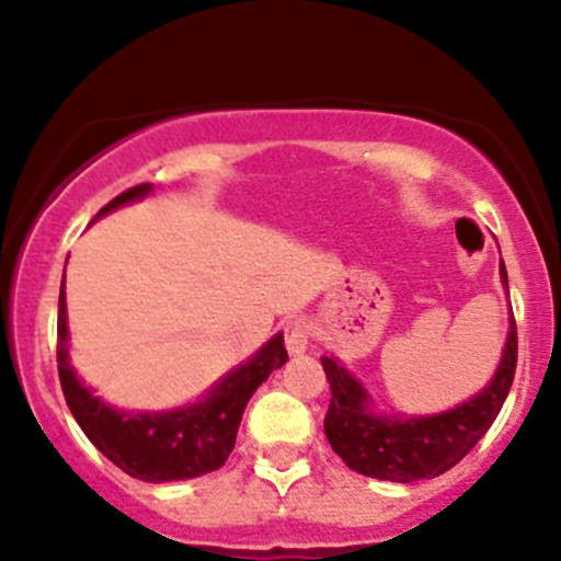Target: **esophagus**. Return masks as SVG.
<instances>
[{
    "instance_id": "esophagus-1",
    "label": "esophagus",
    "mask_w": 561,
    "mask_h": 561,
    "mask_svg": "<svg viewBox=\"0 0 561 561\" xmlns=\"http://www.w3.org/2000/svg\"><path fill=\"white\" fill-rule=\"evenodd\" d=\"M308 340H311V327H308V321L306 319H289L285 324L287 351L293 353V356H300V353H306Z\"/></svg>"
}]
</instances>
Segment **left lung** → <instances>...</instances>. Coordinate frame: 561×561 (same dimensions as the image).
<instances>
[{
    "label": "left lung",
    "instance_id": "1",
    "mask_svg": "<svg viewBox=\"0 0 561 561\" xmlns=\"http://www.w3.org/2000/svg\"><path fill=\"white\" fill-rule=\"evenodd\" d=\"M501 285L508 293L506 266L501 261ZM332 401L324 433L334 454L353 472L366 478L414 482L448 472L478 446L504 405L517 369V324L508 319V334L499 369L478 396L456 409L433 416H377L369 396L356 377L334 358H321Z\"/></svg>",
    "mask_w": 561,
    "mask_h": 561
}]
</instances>
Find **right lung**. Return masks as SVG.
I'll return each instance as SVG.
<instances>
[{
	"instance_id": "obj_1",
	"label": "right lung",
	"mask_w": 561,
	"mask_h": 561,
	"mask_svg": "<svg viewBox=\"0 0 561 561\" xmlns=\"http://www.w3.org/2000/svg\"><path fill=\"white\" fill-rule=\"evenodd\" d=\"M152 184H137L113 197L96 216H105L121 205L145 197ZM66 287V274H62ZM287 362L282 334L208 390L199 403L176 411H118L83 388L68 362V313L66 289L57 306V371L70 414L83 435L94 443L115 467L145 482L192 480L214 472L229 459L240 430L242 411L250 396L266 382L274 369Z\"/></svg>"
}]
</instances>
